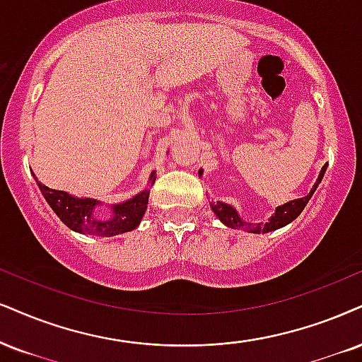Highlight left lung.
<instances>
[{
  "instance_id": "obj_1",
  "label": "left lung",
  "mask_w": 362,
  "mask_h": 362,
  "mask_svg": "<svg viewBox=\"0 0 362 362\" xmlns=\"http://www.w3.org/2000/svg\"><path fill=\"white\" fill-rule=\"evenodd\" d=\"M325 168H327V164L320 169V174L317 177V181H315L314 188L310 189V193L304 196V198H298V199H293V202H288L282 204V206H279L275 209V215L270 218L267 223H257V225H253V223H247L243 221L242 218L238 216V213H236L235 208H231L230 204H225L221 202H216L211 204V209L215 211V215L220 218V220L225 223L226 226H230V228H242V230H247V231H252V233H267V231H274L276 228H282V226L288 225L290 221H293L296 218L300 215L302 209L305 208V204L309 203V199L312 198V194H314L315 188L319 186V182L322 181L324 177V173H325ZM202 174V171H199Z\"/></svg>"
}]
</instances>
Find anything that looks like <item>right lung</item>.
<instances>
[{
	"mask_svg": "<svg viewBox=\"0 0 362 362\" xmlns=\"http://www.w3.org/2000/svg\"><path fill=\"white\" fill-rule=\"evenodd\" d=\"M151 181H154V173L151 174ZM38 186L57 216L69 228L78 231V233L95 236H114L136 228L144 216L147 199H149V191L144 189L129 202L112 206L110 216L99 218L93 213L99 204L95 199L74 198L64 191L48 188L42 182H38Z\"/></svg>",
	"mask_w": 362,
	"mask_h": 362,
	"instance_id": "1",
	"label": "right lung"
}]
</instances>
